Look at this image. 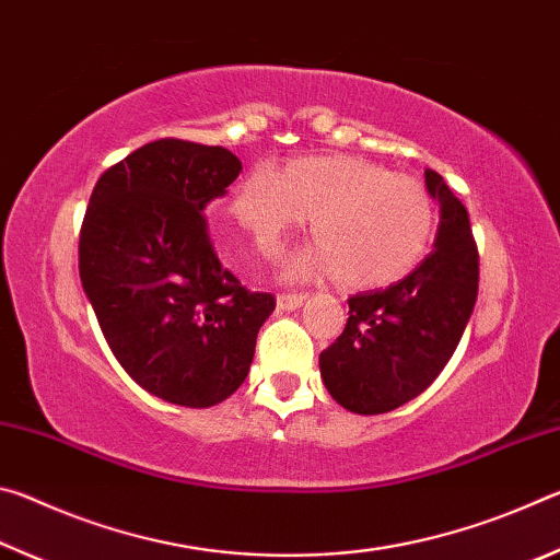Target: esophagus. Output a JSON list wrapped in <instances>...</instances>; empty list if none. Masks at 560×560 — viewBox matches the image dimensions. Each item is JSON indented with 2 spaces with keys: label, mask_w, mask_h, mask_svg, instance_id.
<instances>
[{
  "label": "esophagus",
  "mask_w": 560,
  "mask_h": 560,
  "mask_svg": "<svg viewBox=\"0 0 560 560\" xmlns=\"http://www.w3.org/2000/svg\"><path fill=\"white\" fill-rule=\"evenodd\" d=\"M303 301H306V293H279L277 296L279 308H287V311L299 308Z\"/></svg>",
  "instance_id": "esophagus-1"
}]
</instances>
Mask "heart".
Here are the masks:
<instances>
[{
	"label": "heart",
	"instance_id": "b5f03b06",
	"mask_svg": "<svg viewBox=\"0 0 560 560\" xmlns=\"http://www.w3.org/2000/svg\"><path fill=\"white\" fill-rule=\"evenodd\" d=\"M234 224L264 254L306 222L316 242L291 257V277L338 271L353 287H385L420 267L438 232V202L420 177L353 155L301 158L279 173L257 165L236 187Z\"/></svg>",
	"mask_w": 560,
	"mask_h": 560
}]
</instances>
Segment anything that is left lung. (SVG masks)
Instances as JSON below:
<instances>
[{"instance_id": "1", "label": "left lung", "mask_w": 560, "mask_h": 560, "mask_svg": "<svg viewBox=\"0 0 560 560\" xmlns=\"http://www.w3.org/2000/svg\"><path fill=\"white\" fill-rule=\"evenodd\" d=\"M440 230L420 267L385 291L348 299V324L318 358L338 405L381 415L410 402L442 373L477 303L479 252L469 214L442 175L424 170Z\"/></svg>"}]
</instances>
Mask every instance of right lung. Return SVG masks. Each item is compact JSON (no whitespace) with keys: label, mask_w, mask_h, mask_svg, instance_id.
I'll return each instance as SVG.
<instances>
[{"label":"right lung","mask_w":560,"mask_h":560,"mask_svg":"<svg viewBox=\"0 0 560 560\" xmlns=\"http://www.w3.org/2000/svg\"><path fill=\"white\" fill-rule=\"evenodd\" d=\"M240 170L226 148L155 140L98 177L81 224V283L113 355L173 405L226 400L277 306L222 267L207 232L205 207Z\"/></svg>","instance_id":"1"}]
</instances>
